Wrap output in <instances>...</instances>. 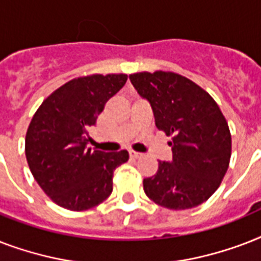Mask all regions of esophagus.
I'll return each mask as SVG.
<instances>
[{
	"instance_id": "obj_1",
	"label": "esophagus",
	"mask_w": 261,
	"mask_h": 261,
	"mask_svg": "<svg viewBox=\"0 0 261 261\" xmlns=\"http://www.w3.org/2000/svg\"><path fill=\"white\" fill-rule=\"evenodd\" d=\"M128 154H130L131 159H139L141 157V153H138V151H134V150H128Z\"/></svg>"
}]
</instances>
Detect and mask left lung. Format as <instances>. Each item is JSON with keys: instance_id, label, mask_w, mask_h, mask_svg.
<instances>
[{"instance_id": "left-lung-1", "label": "left lung", "mask_w": 261, "mask_h": 261, "mask_svg": "<svg viewBox=\"0 0 261 261\" xmlns=\"http://www.w3.org/2000/svg\"><path fill=\"white\" fill-rule=\"evenodd\" d=\"M133 87L150 104L155 126L172 137V160L143 178L145 194L159 206L187 210L206 202L229 168L231 137L218 104L206 90L171 71L135 73Z\"/></svg>"}]
</instances>
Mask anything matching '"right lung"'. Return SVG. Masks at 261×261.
<instances>
[{"instance_id": "1", "label": "right lung", "mask_w": 261, "mask_h": 261, "mask_svg": "<svg viewBox=\"0 0 261 261\" xmlns=\"http://www.w3.org/2000/svg\"><path fill=\"white\" fill-rule=\"evenodd\" d=\"M126 81V74L71 80L51 93L31 120L25 135L28 167L58 206L88 210L112 192L114 171L128 160V153L92 150L88 142L106 102Z\"/></svg>"}]
</instances>
